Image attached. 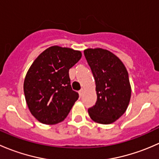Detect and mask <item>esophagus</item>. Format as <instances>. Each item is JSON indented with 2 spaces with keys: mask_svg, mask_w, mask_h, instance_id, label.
Returning <instances> with one entry per match:
<instances>
[{
  "mask_svg": "<svg viewBox=\"0 0 159 159\" xmlns=\"http://www.w3.org/2000/svg\"><path fill=\"white\" fill-rule=\"evenodd\" d=\"M84 89H81L79 91V92H78V93H79V95L81 96V97L83 95V94H84Z\"/></svg>",
  "mask_w": 159,
  "mask_h": 159,
  "instance_id": "obj_1",
  "label": "esophagus"
}]
</instances>
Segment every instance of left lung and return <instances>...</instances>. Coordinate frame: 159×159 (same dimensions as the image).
Returning a JSON list of instances; mask_svg holds the SVG:
<instances>
[{
    "label": "left lung",
    "mask_w": 159,
    "mask_h": 159,
    "mask_svg": "<svg viewBox=\"0 0 159 159\" xmlns=\"http://www.w3.org/2000/svg\"><path fill=\"white\" fill-rule=\"evenodd\" d=\"M84 57L94 78L95 105L89 108L91 119L100 124L113 123L125 112L131 98L129 74L124 64L109 51L89 48Z\"/></svg>",
    "instance_id": "8db88e82"
}]
</instances>
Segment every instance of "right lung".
<instances>
[{
    "label": "right lung",
    "mask_w": 159,
    "mask_h": 159,
    "mask_svg": "<svg viewBox=\"0 0 159 159\" xmlns=\"http://www.w3.org/2000/svg\"><path fill=\"white\" fill-rule=\"evenodd\" d=\"M81 57V51L52 46L30 67L24 91L30 113L40 122L57 124L68 116L79 97L71 89L69 69Z\"/></svg>",
    "instance_id": "obj_1"
}]
</instances>
